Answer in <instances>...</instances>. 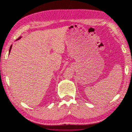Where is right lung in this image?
<instances>
[{"label":"right lung","instance_id":"obj_1","mask_svg":"<svg viewBox=\"0 0 132 132\" xmlns=\"http://www.w3.org/2000/svg\"><path fill=\"white\" fill-rule=\"evenodd\" d=\"M20 38H21V37H20L17 40H18V39H20ZM12 45H11V46H10V49H9V53H10V51H11V49H12Z\"/></svg>","mask_w":132,"mask_h":132}]
</instances>
